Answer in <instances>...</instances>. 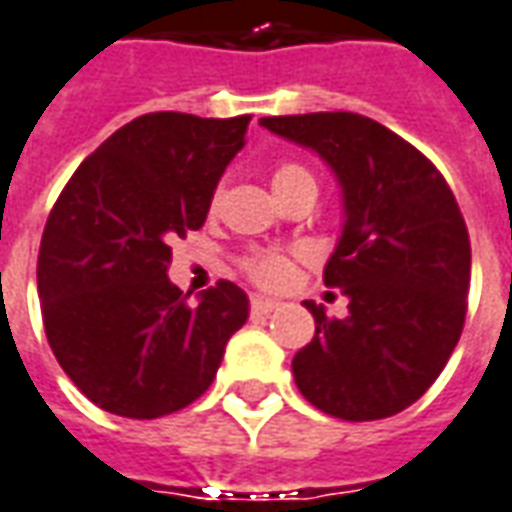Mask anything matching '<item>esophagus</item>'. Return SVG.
Segmentation results:
<instances>
[{
  "label": "esophagus",
  "instance_id": "esophagus-1",
  "mask_svg": "<svg viewBox=\"0 0 512 512\" xmlns=\"http://www.w3.org/2000/svg\"><path fill=\"white\" fill-rule=\"evenodd\" d=\"M277 307H280V302L266 299V296H255V299H252V313H257V316H268V313H274Z\"/></svg>",
  "mask_w": 512,
  "mask_h": 512
}]
</instances>
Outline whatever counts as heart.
<instances>
[{
    "label": "heart",
    "mask_w": 512,
    "mask_h": 512,
    "mask_svg": "<svg viewBox=\"0 0 512 512\" xmlns=\"http://www.w3.org/2000/svg\"><path fill=\"white\" fill-rule=\"evenodd\" d=\"M310 174H307L302 166H296V163H282L274 171V191H282L285 185H291L296 180H307ZM221 199V188H216V194H213V207L219 205ZM244 271L260 285H266V288H280L288 282L293 271V260L288 255H282V252H252V255L244 260Z\"/></svg>",
    "instance_id": "heart-1"
}]
</instances>
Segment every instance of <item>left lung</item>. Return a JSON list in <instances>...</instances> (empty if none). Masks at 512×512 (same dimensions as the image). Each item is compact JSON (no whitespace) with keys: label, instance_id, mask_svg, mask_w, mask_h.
<instances>
[{"label":"left lung","instance_id":"8db88e82","mask_svg":"<svg viewBox=\"0 0 512 512\" xmlns=\"http://www.w3.org/2000/svg\"><path fill=\"white\" fill-rule=\"evenodd\" d=\"M260 127L316 152L338 180L343 224L324 282L349 299L293 355L307 402L343 421L402 413L455 352L471 280V244L455 194L416 146L360 113L268 116Z\"/></svg>","mask_w":512,"mask_h":512}]
</instances>
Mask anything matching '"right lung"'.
<instances>
[{
    "label": "right lung",
    "instance_id": "obj_1",
    "mask_svg": "<svg viewBox=\"0 0 512 512\" xmlns=\"http://www.w3.org/2000/svg\"><path fill=\"white\" fill-rule=\"evenodd\" d=\"M252 116L146 113L74 171L38 252V296L57 363L96 407L160 418L210 388L249 318L219 280L188 305L169 280L171 241L199 230Z\"/></svg>",
    "mask_w": 512,
    "mask_h": 512
}]
</instances>
